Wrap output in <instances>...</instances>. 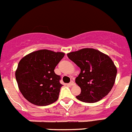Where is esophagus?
<instances>
[{
  "mask_svg": "<svg viewBox=\"0 0 132 132\" xmlns=\"http://www.w3.org/2000/svg\"><path fill=\"white\" fill-rule=\"evenodd\" d=\"M69 85H70V86H73V85H75V82L73 81H71L70 83H69Z\"/></svg>",
  "mask_w": 132,
  "mask_h": 132,
  "instance_id": "34e87169",
  "label": "esophagus"
}]
</instances>
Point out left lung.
<instances>
[{
	"label": "left lung",
	"instance_id": "8db88e82",
	"mask_svg": "<svg viewBox=\"0 0 132 132\" xmlns=\"http://www.w3.org/2000/svg\"><path fill=\"white\" fill-rule=\"evenodd\" d=\"M67 57L81 69L75 79L81 90L77 99L95 103L110 93L116 81L117 69L108 55L96 49L85 48L69 53Z\"/></svg>",
	"mask_w": 132,
	"mask_h": 132
}]
</instances>
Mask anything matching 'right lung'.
Returning a JSON list of instances; mask_svg holds the SVG:
<instances>
[{
	"label": "right lung",
	"instance_id": "add662e5",
	"mask_svg": "<svg viewBox=\"0 0 132 132\" xmlns=\"http://www.w3.org/2000/svg\"><path fill=\"white\" fill-rule=\"evenodd\" d=\"M65 53L43 49L24 56L15 72L19 90L31 103L45 106L59 98L61 77L54 69Z\"/></svg>",
	"mask_w": 132,
	"mask_h": 132
}]
</instances>
